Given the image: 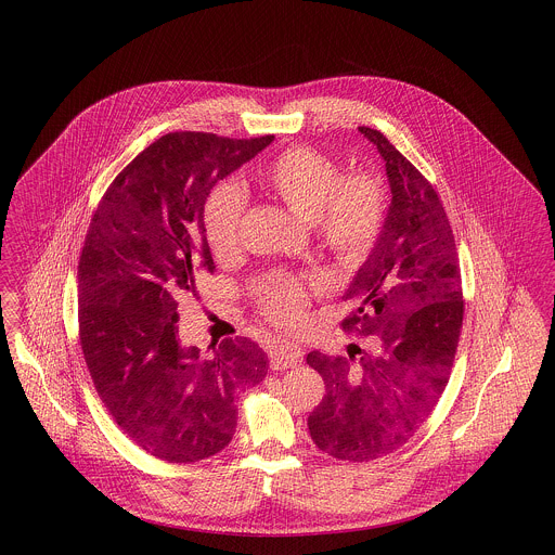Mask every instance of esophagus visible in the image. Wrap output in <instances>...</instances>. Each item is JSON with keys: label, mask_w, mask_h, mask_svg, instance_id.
Instances as JSON below:
<instances>
[{"label": "esophagus", "mask_w": 555, "mask_h": 555, "mask_svg": "<svg viewBox=\"0 0 555 555\" xmlns=\"http://www.w3.org/2000/svg\"><path fill=\"white\" fill-rule=\"evenodd\" d=\"M301 362V353L299 349H293V347H285V345H279L270 351V369L272 370H285L293 369Z\"/></svg>", "instance_id": "esophagus-1"}]
</instances>
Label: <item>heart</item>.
Returning <instances> with one entry per match:
<instances>
[{
    "mask_svg": "<svg viewBox=\"0 0 555 555\" xmlns=\"http://www.w3.org/2000/svg\"><path fill=\"white\" fill-rule=\"evenodd\" d=\"M258 181L291 211L310 220L320 245L344 264L364 260L383 231L387 193L380 177L369 170L344 175L335 159L318 150H285L258 170ZM245 208L247 193L233 181L218 183L208 193L204 231L216 256L237 251ZM320 287L317 276H276L256 291V304L274 324L293 326L304 320Z\"/></svg>",
    "mask_w": 555,
    "mask_h": 555,
    "instance_id": "1",
    "label": "heart"
}]
</instances>
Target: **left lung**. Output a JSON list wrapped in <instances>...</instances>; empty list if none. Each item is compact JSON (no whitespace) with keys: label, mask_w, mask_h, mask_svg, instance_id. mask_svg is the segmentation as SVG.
Listing matches in <instances>:
<instances>
[{"label":"left lung","mask_w":555,"mask_h":555,"mask_svg":"<svg viewBox=\"0 0 555 555\" xmlns=\"http://www.w3.org/2000/svg\"><path fill=\"white\" fill-rule=\"evenodd\" d=\"M385 159L391 206L366 264L345 299L356 310L345 333L374 337L364 353H308L326 396L308 418L312 441L345 462H370L401 448L448 387L464 299L457 249L435 186L380 131L360 127Z\"/></svg>","instance_id":"8db88e82"}]
</instances>
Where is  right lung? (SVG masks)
Returning <instances> with one entry per match:
<instances>
[{
    "label": "right lung",
    "instance_id": "add662e5",
    "mask_svg": "<svg viewBox=\"0 0 555 555\" xmlns=\"http://www.w3.org/2000/svg\"><path fill=\"white\" fill-rule=\"evenodd\" d=\"M274 134L168 132L107 186L79 260L80 349L114 423L150 455L193 464L237 428L238 393L264 380L268 356L247 337L211 356L179 341V295L214 272L204 231L211 186Z\"/></svg>",
    "mask_w": 555,
    "mask_h": 555
}]
</instances>
